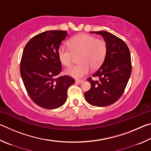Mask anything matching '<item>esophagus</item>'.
I'll list each match as a JSON object with an SVG mask.
<instances>
[{
	"label": "esophagus",
	"instance_id": "obj_1",
	"mask_svg": "<svg viewBox=\"0 0 151 151\" xmlns=\"http://www.w3.org/2000/svg\"><path fill=\"white\" fill-rule=\"evenodd\" d=\"M75 83H78V84H81L82 83H83V80H76L75 81Z\"/></svg>",
	"mask_w": 151,
	"mask_h": 151
}]
</instances>
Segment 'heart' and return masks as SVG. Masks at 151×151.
Returning a JSON list of instances; mask_svg holds the SVG:
<instances>
[{
    "instance_id": "b5f03b06",
    "label": "heart",
    "mask_w": 151,
    "mask_h": 151,
    "mask_svg": "<svg viewBox=\"0 0 151 151\" xmlns=\"http://www.w3.org/2000/svg\"><path fill=\"white\" fill-rule=\"evenodd\" d=\"M68 48L61 45L57 51L58 60L65 66H69L74 55L80 54L78 65L66 68V75L75 78H81L87 75L90 68L96 69L103 63L107 47L104 41L93 36L81 34L73 37L68 41Z\"/></svg>"
}]
</instances>
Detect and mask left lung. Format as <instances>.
Segmentation results:
<instances>
[{
  "label": "left lung",
  "mask_w": 151,
  "mask_h": 151,
  "mask_svg": "<svg viewBox=\"0 0 151 151\" xmlns=\"http://www.w3.org/2000/svg\"><path fill=\"white\" fill-rule=\"evenodd\" d=\"M101 35L107 50L104 62L93 76L88 78L91 88L85 93L86 101L93 106H106L122 96L131 76L132 65L130 50L123 40L104 30L90 32Z\"/></svg>",
  "instance_id": "1"
}]
</instances>
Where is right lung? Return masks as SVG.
<instances>
[{"label": "right lung", "mask_w": 151, "mask_h": 151, "mask_svg": "<svg viewBox=\"0 0 151 151\" xmlns=\"http://www.w3.org/2000/svg\"><path fill=\"white\" fill-rule=\"evenodd\" d=\"M67 35L64 30L41 32L27 42L22 52V81L30 99L42 108L55 109L63 105L68 88L75 83L69 76H58L62 65L57 51Z\"/></svg>", "instance_id": "right-lung-1"}]
</instances>
